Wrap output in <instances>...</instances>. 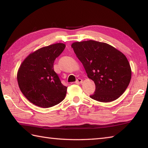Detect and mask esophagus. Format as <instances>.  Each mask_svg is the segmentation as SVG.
Wrapping results in <instances>:
<instances>
[{
  "label": "esophagus",
  "mask_w": 148,
  "mask_h": 148,
  "mask_svg": "<svg viewBox=\"0 0 148 148\" xmlns=\"http://www.w3.org/2000/svg\"><path fill=\"white\" fill-rule=\"evenodd\" d=\"M82 82V80L81 78H78L77 79L75 83L77 84H81Z\"/></svg>",
  "instance_id": "1"
}]
</instances>
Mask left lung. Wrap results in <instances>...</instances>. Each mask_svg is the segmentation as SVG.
I'll use <instances>...</instances> for the list:
<instances>
[{
  "label": "left lung",
  "instance_id": "obj_1",
  "mask_svg": "<svg viewBox=\"0 0 148 148\" xmlns=\"http://www.w3.org/2000/svg\"><path fill=\"white\" fill-rule=\"evenodd\" d=\"M71 47L95 84L94 94L90 95L92 99L111 102L123 94L131 81V69L122 53L94 40L75 42Z\"/></svg>",
  "mask_w": 148,
  "mask_h": 148
}]
</instances>
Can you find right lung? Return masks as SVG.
<instances>
[{
	"mask_svg": "<svg viewBox=\"0 0 148 148\" xmlns=\"http://www.w3.org/2000/svg\"><path fill=\"white\" fill-rule=\"evenodd\" d=\"M66 47L58 43L44 47L29 54L17 73L19 88L34 105L49 108L64 99L67 87L62 84L54 71V62Z\"/></svg>",
	"mask_w": 148,
	"mask_h": 148,
	"instance_id": "right-lung-1",
	"label": "right lung"
}]
</instances>
